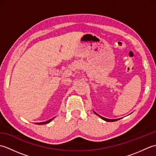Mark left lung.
Listing matches in <instances>:
<instances>
[{
  "label": "left lung",
  "instance_id": "left-lung-1",
  "mask_svg": "<svg viewBox=\"0 0 156 156\" xmlns=\"http://www.w3.org/2000/svg\"><path fill=\"white\" fill-rule=\"evenodd\" d=\"M93 112H94V114H96L97 115H98L99 117H101L102 119H103L104 121H107V122H114V121H118L119 119H107V118H105V117H102V116H101V115H99L98 114H97V112H94V111H93Z\"/></svg>",
  "mask_w": 156,
  "mask_h": 156
}]
</instances>
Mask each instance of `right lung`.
<instances>
[{"label": "right lung", "mask_w": 156, "mask_h": 156, "mask_svg": "<svg viewBox=\"0 0 156 156\" xmlns=\"http://www.w3.org/2000/svg\"><path fill=\"white\" fill-rule=\"evenodd\" d=\"M54 119V118H52L51 119H49V120H48V121H45V122H35V124H37V125H45V124H48V123H49V122H50L53 119Z\"/></svg>", "instance_id": "add662e5"}]
</instances>
